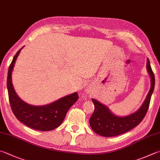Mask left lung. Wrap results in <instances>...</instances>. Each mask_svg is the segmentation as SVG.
<instances>
[{
	"instance_id": "left-lung-1",
	"label": "left lung",
	"mask_w": 160,
	"mask_h": 160,
	"mask_svg": "<svg viewBox=\"0 0 160 160\" xmlns=\"http://www.w3.org/2000/svg\"><path fill=\"white\" fill-rule=\"evenodd\" d=\"M147 69L151 78L150 89L140 109L133 114L123 118L117 117L107 107L92 98L95 109L89 119V124L95 133L105 137H111L129 132L141 123L148 110L151 96L155 88V75L148 59H147Z\"/></svg>"
}]
</instances>
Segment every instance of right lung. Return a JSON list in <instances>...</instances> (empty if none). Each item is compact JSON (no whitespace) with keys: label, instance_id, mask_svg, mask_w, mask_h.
Returning <instances> with one entry per match:
<instances>
[{"label":"right lung","instance_id":"add662e5","mask_svg":"<svg viewBox=\"0 0 160 160\" xmlns=\"http://www.w3.org/2000/svg\"><path fill=\"white\" fill-rule=\"evenodd\" d=\"M21 50L14 55L8 72L7 88L11 109L17 120L30 128L42 132L56 129L62 123L68 109L76 102L79 96L75 92L43 106H31L20 99L12 83V71Z\"/></svg>","mask_w":160,"mask_h":160}]
</instances>
